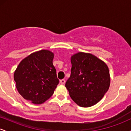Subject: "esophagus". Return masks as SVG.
<instances>
[{
    "mask_svg": "<svg viewBox=\"0 0 131 131\" xmlns=\"http://www.w3.org/2000/svg\"><path fill=\"white\" fill-rule=\"evenodd\" d=\"M65 82L66 81L64 80V79H61V80L60 81V82L61 84H65Z\"/></svg>",
    "mask_w": 131,
    "mask_h": 131,
    "instance_id": "34e87169",
    "label": "esophagus"
}]
</instances>
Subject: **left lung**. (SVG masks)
Segmentation results:
<instances>
[{"label":"left lung","mask_w":131,"mask_h":131,"mask_svg":"<svg viewBox=\"0 0 131 131\" xmlns=\"http://www.w3.org/2000/svg\"><path fill=\"white\" fill-rule=\"evenodd\" d=\"M71 76L65 84L71 98L82 107L95 105L110 84L107 65L95 55L84 52L71 56Z\"/></svg>","instance_id":"obj_1"}]
</instances>
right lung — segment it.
<instances>
[{
    "label": "right lung",
    "instance_id": "right-lung-1",
    "mask_svg": "<svg viewBox=\"0 0 131 131\" xmlns=\"http://www.w3.org/2000/svg\"><path fill=\"white\" fill-rule=\"evenodd\" d=\"M53 57L50 50L34 52L24 58L15 71L19 94L34 104H41L48 100L58 84Z\"/></svg>",
    "mask_w": 131,
    "mask_h": 131
}]
</instances>
